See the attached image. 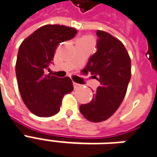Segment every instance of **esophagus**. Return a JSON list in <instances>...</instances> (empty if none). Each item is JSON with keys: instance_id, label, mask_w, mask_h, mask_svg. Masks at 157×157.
I'll return each mask as SVG.
<instances>
[{"instance_id": "obj_1", "label": "esophagus", "mask_w": 157, "mask_h": 157, "mask_svg": "<svg viewBox=\"0 0 157 157\" xmlns=\"http://www.w3.org/2000/svg\"><path fill=\"white\" fill-rule=\"evenodd\" d=\"M73 87H74V89H78V88H79L81 86L80 84H77V83H74V82H73Z\"/></svg>"}]
</instances>
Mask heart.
Segmentation results:
<instances>
[{"instance_id": "heart-1", "label": "heart", "mask_w": 157, "mask_h": 157, "mask_svg": "<svg viewBox=\"0 0 157 157\" xmlns=\"http://www.w3.org/2000/svg\"><path fill=\"white\" fill-rule=\"evenodd\" d=\"M84 39H89V38H84V39H82V40H84Z\"/></svg>"}]
</instances>
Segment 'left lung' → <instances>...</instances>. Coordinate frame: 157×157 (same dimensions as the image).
<instances>
[{"label":"left lung","mask_w":157,"mask_h":157,"mask_svg":"<svg viewBox=\"0 0 157 157\" xmlns=\"http://www.w3.org/2000/svg\"><path fill=\"white\" fill-rule=\"evenodd\" d=\"M97 51L84 67L97 80V87L90 103L79 106V111L93 123L108 119L114 114L126 94L131 78V60L123 44L106 32L96 31Z\"/></svg>","instance_id":"obj_1"}]
</instances>
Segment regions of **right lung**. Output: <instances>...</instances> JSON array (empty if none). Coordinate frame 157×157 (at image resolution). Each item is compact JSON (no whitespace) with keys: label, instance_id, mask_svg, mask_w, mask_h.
<instances>
[{"label":"right lung","instance_id":"1","mask_svg":"<svg viewBox=\"0 0 157 157\" xmlns=\"http://www.w3.org/2000/svg\"><path fill=\"white\" fill-rule=\"evenodd\" d=\"M77 34L73 28L45 25L26 38L21 44L16 63V76L21 97L34 115L48 117L60 111L62 100L73 91L68 77L60 78L47 74L61 42Z\"/></svg>","mask_w":157,"mask_h":157}]
</instances>
